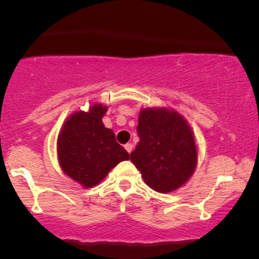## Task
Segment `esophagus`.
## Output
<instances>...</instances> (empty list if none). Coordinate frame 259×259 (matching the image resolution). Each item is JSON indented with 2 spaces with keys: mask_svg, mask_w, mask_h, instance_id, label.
I'll return each instance as SVG.
<instances>
[{
  "mask_svg": "<svg viewBox=\"0 0 259 259\" xmlns=\"http://www.w3.org/2000/svg\"><path fill=\"white\" fill-rule=\"evenodd\" d=\"M124 148H125L127 153H130V152H132V151H133V145H132V144H126V145H124Z\"/></svg>",
  "mask_w": 259,
  "mask_h": 259,
  "instance_id": "34e87169",
  "label": "esophagus"
}]
</instances>
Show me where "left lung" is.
Returning a JSON list of instances; mask_svg holds the SVG:
<instances>
[{
	"instance_id": "left-lung-1",
	"label": "left lung",
	"mask_w": 259,
	"mask_h": 259,
	"mask_svg": "<svg viewBox=\"0 0 259 259\" xmlns=\"http://www.w3.org/2000/svg\"><path fill=\"white\" fill-rule=\"evenodd\" d=\"M140 141L130 158L142 179L160 194L186 184L197 165V145L190 124L174 109L144 108L136 127Z\"/></svg>"
}]
</instances>
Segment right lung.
Listing matches in <instances>:
<instances>
[{"mask_svg":"<svg viewBox=\"0 0 259 259\" xmlns=\"http://www.w3.org/2000/svg\"><path fill=\"white\" fill-rule=\"evenodd\" d=\"M108 107L95 103L88 112L76 111L64 121L57 139L62 170L82 187L96 186L130 154L115 141L113 130L103 125Z\"/></svg>","mask_w":259,"mask_h":259,"instance_id":"add662e5","label":"right lung"}]
</instances>
